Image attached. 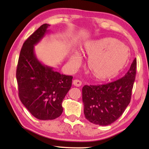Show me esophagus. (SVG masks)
<instances>
[{"mask_svg": "<svg viewBox=\"0 0 149 149\" xmlns=\"http://www.w3.org/2000/svg\"><path fill=\"white\" fill-rule=\"evenodd\" d=\"M73 85H74L75 87H80L82 85V83L79 79H74L73 81Z\"/></svg>", "mask_w": 149, "mask_h": 149, "instance_id": "34e87169", "label": "esophagus"}]
</instances>
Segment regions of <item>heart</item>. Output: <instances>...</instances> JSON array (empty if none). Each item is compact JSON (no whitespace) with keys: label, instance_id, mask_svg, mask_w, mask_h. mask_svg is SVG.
<instances>
[{"label":"heart","instance_id":"1","mask_svg":"<svg viewBox=\"0 0 149 149\" xmlns=\"http://www.w3.org/2000/svg\"><path fill=\"white\" fill-rule=\"evenodd\" d=\"M81 52L89 58L88 72L99 81L116 76L127 64L130 57L129 48L112 37L87 41L83 45ZM70 62L73 68H77L81 63L79 53L73 54Z\"/></svg>","mask_w":149,"mask_h":149}]
</instances>
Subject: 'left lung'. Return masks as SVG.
<instances>
[{
    "label": "left lung",
    "mask_w": 149,
    "mask_h": 149,
    "mask_svg": "<svg viewBox=\"0 0 149 149\" xmlns=\"http://www.w3.org/2000/svg\"><path fill=\"white\" fill-rule=\"evenodd\" d=\"M137 60L120 79L100 85H85L82 89L84 114L96 125H108L117 120L129 105L135 82Z\"/></svg>",
    "instance_id": "1"
}]
</instances>
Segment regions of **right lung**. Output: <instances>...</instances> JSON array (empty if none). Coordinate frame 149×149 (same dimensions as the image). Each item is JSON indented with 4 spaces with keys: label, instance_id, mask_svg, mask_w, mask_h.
I'll return each mask as SVG.
<instances>
[{
    "label": "right lung",
    "instance_id": "obj_1",
    "mask_svg": "<svg viewBox=\"0 0 149 149\" xmlns=\"http://www.w3.org/2000/svg\"><path fill=\"white\" fill-rule=\"evenodd\" d=\"M49 26L42 25L24 42L16 70L19 99L34 117L41 120H54L62 114V102L73 78L41 64L35 54L34 46L47 33Z\"/></svg>",
    "mask_w": 149,
    "mask_h": 149
}]
</instances>
